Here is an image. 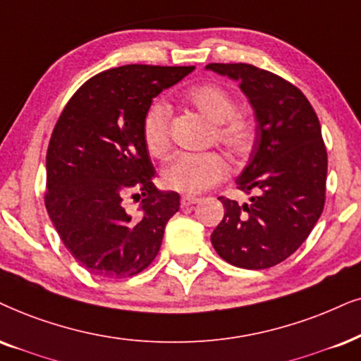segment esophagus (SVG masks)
Returning <instances> with one entry per match:
<instances>
[{"mask_svg":"<svg viewBox=\"0 0 361 361\" xmlns=\"http://www.w3.org/2000/svg\"><path fill=\"white\" fill-rule=\"evenodd\" d=\"M180 202H181V207L186 208V207H190V204L198 203V198H196V196H188V195H185V196H181Z\"/></svg>","mask_w":361,"mask_h":361,"instance_id":"obj_1","label":"esophagus"}]
</instances>
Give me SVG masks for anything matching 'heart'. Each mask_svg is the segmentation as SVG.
I'll return each instance as SVG.
<instances>
[{
    "instance_id": "b5f03b06",
    "label": "heart",
    "mask_w": 361,
    "mask_h": 361,
    "mask_svg": "<svg viewBox=\"0 0 361 361\" xmlns=\"http://www.w3.org/2000/svg\"><path fill=\"white\" fill-rule=\"evenodd\" d=\"M185 99L214 123L213 140H216L231 157H243L252 149L257 136L255 125L246 116L236 113L238 106L230 91L223 86L204 83L186 91ZM170 123L171 106L165 99H154L141 121L145 147L153 157H165L170 149ZM226 173L228 163L220 153H180L163 168L161 180L166 188L196 195L220 183Z\"/></svg>"
}]
</instances>
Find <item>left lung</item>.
I'll use <instances>...</instances> for the list:
<instances>
[{
  "label": "left lung",
  "instance_id": "1",
  "mask_svg": "<svg viewBox=\"0 0 361 361\" xmlns=\"http://www.w3.org/2000/svg\"><path fill=\"white\" fill-rule=\"evenodd\" d=\"M238 81L257 118V138L236 188L255 193L238 204L220 196L225 216L212 233L216 253L233 267L264 270L293 255L325 207L328 157L307 97L281 76L246 63H209Z\"/></svg>",
  "mask_w": 361,
  "mask_h": 361
}]
</instances>
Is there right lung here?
<instances>
[{"label":"right lung","instance_id":"obj_1","mask_svg":"<svg viewBox=\"0 0 361 361\" xmlns=\"http://www.w3.org/2000/svg\"><path fill=\"white\" fill-rule=\"evenodd\" d=\"M195 66L126 65L81 85L59 115L47 153L44 204L63 245L90 273L138 275L159 252L180 195L154 186L141 121L153 98ZM131 194L142 216L122 208Z\"/></svg>","mask_w":361,"mask_h":361}]
</instances>
